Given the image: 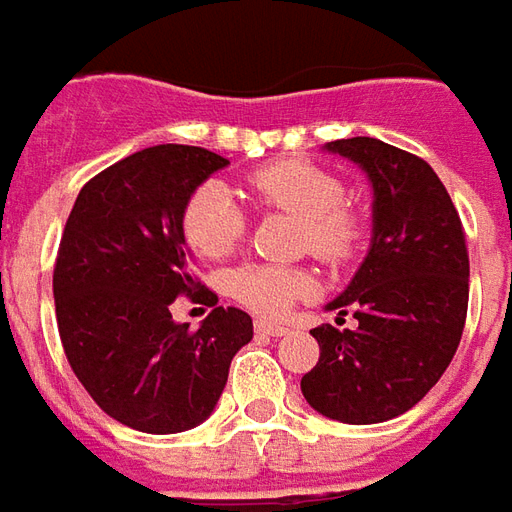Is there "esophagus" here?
<instances>
[{
    "label": "esophagus",
    "instance_id": "esophagus-1",
    "mask_svg": "<svg viewBox=\"0 0 512 512\" xmlns=\"http://www.w3.org/2000/svg\"><path fill=\"white\" fill-rule=\"evenodd\" d=\"M255 332L266 334V337H282V334L288 332V326L277 321H255Z\"/></svg>",
    "mask_w": 512,
    "mask_h": 512
}]
</instances>
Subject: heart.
Masks as SVG:
<instances>
[{
    "instance_id": "obj_1",
    "label": "heart",
    "mask_w": 512,
    "mask_h": 512,
    "mask_svg": "<svg viewBox=\"0 0 512 512\" xmlns=\"http://www.w3.org/2000/svg\"><path fill=\"white\" fill-rule=\"evenodd\" d=\"M257 208L299 219V246L329 266H340L362 241V216L343 202V183L329 169L304 158H279L246 175ZM186 244L202 257H224L241 244L246 216L222 183L208 180L191 191L180 213ZM227 290L260 315H282L310 290V277L290 266L244 263L230 271Z\"/></svg>"
}]
</instances>
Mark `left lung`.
I'll use <instances>...</instances> for the list:
<instances>
[{
    "label": "left lung",
    "instance_id": "obj_1",
    "mask_svg": "<svg viewBox=\"0 0 512 512\" xmlns=\"http://www.w3.org/2000/svg\"><path fill=\"white\" fill-rule=\"evenodd\" d=\"M326 150L351 158L373 183V238L351 285L326 304L351 310L359 326L312 329L321 359L301 392L323 417L373 425L417 406L450 367L469 307V252L428 161L373 136Z\"/></svg>",
    "mask_w": 512,
    "mask_h": 512
}]
</instances>
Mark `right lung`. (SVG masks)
Listing matches in <instances>:
<instances>
[{
    "label": "right lung",
    "mask_w": 512,
    "mask_h": 512,
    "mask_svg": "<svg viewBox=\"0 0 512 512\" xmlns=\"http://www.w3.org/2000/svg\"><path fill=\"white\" fill-rule=\"evenodd\" d=\"M230 161L205 147L156 145L84 183L54 263V307L73 373L98 406L142 433H180L211 417L252 318L216 307L197 282L180 213ZM189 295L213 306L197 333L171 318Z\"/></svg>",
    "instance_id": "add662e5"
}]
</instances>
